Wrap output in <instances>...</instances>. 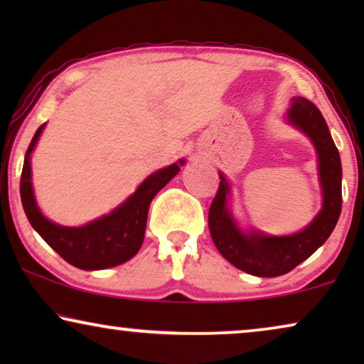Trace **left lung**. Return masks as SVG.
Instances as JSON below:
<instances>
[{
    "instance_id": "obj_1",
    "label": "left lung",
    "mask_w": 364,
    "mask_h": 364,
    "mask_svg": "<svg viewBox=\"0 0 364 364\" xmlns=\"http://www.w3.org/2000/svg\"><path fill=\"white\" fill-rule=\"evenodd\" d=\"M288 121L311 139L318 154L323 187V208L305 230L288 237L242 233L227 208L228 183L220 173L218 191L208 208V230L217 250L238 270L255 277H280L313 255L331 235L341 213V161L328 131L326 121L315 104L295 97Z\"/></svg>"
}]
</instances>
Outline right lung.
Here are the masks:
<instances>
[{
	"label": "right lung",
	"instance_id": "right-lung-1",
	"mask_svg": "<svg viewBox=\"0 0 364 364\" xmlns=\"http://www.w3.org/2000/svg\"><path fill=\"white\" fill-rule=\"evenodd\" d=\"M43 129L44 124L38 129L29 144L26 156H24L21 186H19L23 208L29 223L53 250H56L64 260L81 270H104V268L127 262L129 258L136 255L144 242L147 212L152 198L181 171L183 161L149 176L136 193H132L121 207H117L109 215L97 218L84 227H61L49 222L39 212L33 193L29 156Z\"/></svg>",
	"mask_w": 364,
	"mask_h": 364
}]
</instances>
